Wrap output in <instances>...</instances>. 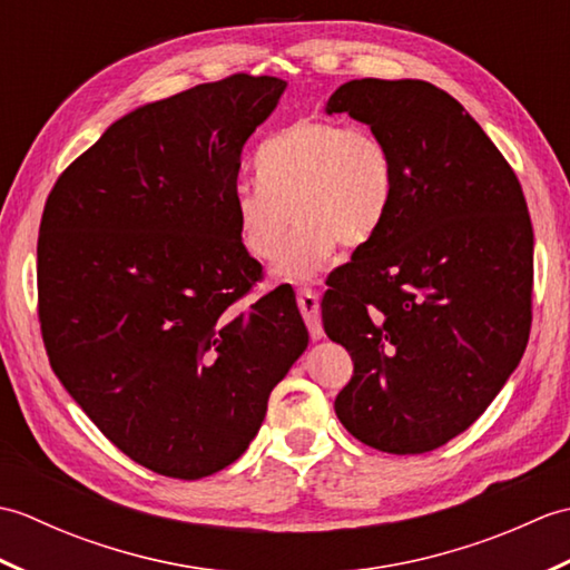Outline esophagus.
<instances>
[{
  "label": "esophagus",
  "instance_id": "34e87169",
  "mask_svg": "<svg viewBox=\"0 0 570 570\" xmlns=\"http://www.w3.org/2000/svg\"><path fill=\"white\" fill-rule=\"evenodd\" d=\"M296 301H298L301 316H304V321L308 325L311 337H313V341H321L323 323H321V298H318V294L313 292V288H298Z\"/></svg>",
  "mask_w": 570,
  "mask_h": 570
}]
</instances>
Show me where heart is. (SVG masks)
Segmentation results:
<instances>
[{
	"label": "heart",
	"instance_id": "heart-1",
	"mask_svg": "<svg viewBox=\"0 0 570 570\" xmlns=\"http://www.w3.org/2000/svg\"><path fill=\"white\" fill-rule=\"evenodd\" d=\"M254 166L259 178L237 180L229 196L237 237L254 259H272L282 244L274 276L288 282L316 274L337 242L367 245L396 196L390 144L343 119H296L262 141ZM292 214L297 225L282 243Z\"/></svg>",
	"mask_w": 570,
	"mask_h": 570
}]
</instances>
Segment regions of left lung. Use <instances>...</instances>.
<instances>
[{"mask_svg":"<svg viewBox=\"0 0 570 570\" xmlns=\"http://www.w3.org/2000/svg\"><path fill=\"white\" fill-rule=\"evenodd\" d=\"M325 112L367 125L396 164L390 215L321 304L325 333L355 362L335 414L377 451L426 453L472 426L524 355V193L465 107L426 80H350Z\"/></svg>","mask_w":570,"mask_h":570,"instance_id":"left-lung-1","label":"left lung"}]
</instances>
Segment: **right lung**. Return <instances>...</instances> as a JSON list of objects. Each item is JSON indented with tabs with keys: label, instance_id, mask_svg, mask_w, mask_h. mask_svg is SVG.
I'll return each instance as SVG.
<instances>
[{
	"label": "right lung",
	"instance_id": "right-lung-1",
	"mask_svg": "<svg viewBox=\"0 0 570 570\" xmlns=\"http://www.w3.org/2000/svg\"><path fill=\"white\" fill-rule=\"evenodd\" d=\"M286 80L237 72L117 119L46 200L39 318L51 367L107 439L198 480L257 435L308 347L296 298L239 301L262 278L229 196L239 154Z\"/></svg>",
	"mask_w": 570,
	"mask_h": 570
}]
</instances>
